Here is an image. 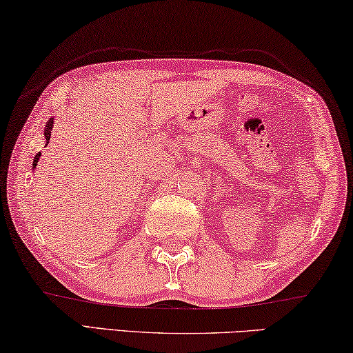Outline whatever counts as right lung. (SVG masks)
<instances>
[{
    "instance_id": "add662e5",
    "label": "right lung",
    "mask_w": 353,
    "mask_h": 353,
    "mask_svg": "<svg viewBox=\"0 0 353 353\" xmlns=\"http://www.w3.org/2000/svg\"><path fill=\"white\" fill-rule=\"evenodd\" d=\"M52 128H53V119H50L47 122V127H46V139L48 141L50 137H52ZM39 157H41V152H39L36 157H34V161H32V168H36L37 161H39Z\"/></svg>"
}]
</instances>
